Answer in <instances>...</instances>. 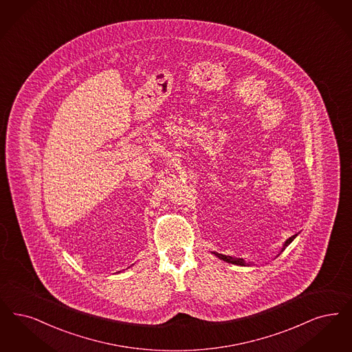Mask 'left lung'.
Wrapping results in <instances>:
<instances>
[{
    "label": "left lung",
    "mask_w": 352,
    "mask_h": 352,
    "mask_svg": "<svg viewBox=\"0 0 352 352\" xmlns=\"http://www.w3.org/2000/svg\"><path fill=\"white\" fill-rule=\"evenodd\" d=\"M297 237V234L295 236H292V237H289V239H287L284 243H283V248H281L280 253L278 254V255H280L284 250H285V248L294 241V239ZM212 254H214L219 259H221V261H224L226 263H232V265H237V266H256L254 262H246L245 259H242V258H234V256H230V255H226V254H219L216 253V252H211ZM276 255V256H278Z\"/></svg>",
    "instance_id": "left-lung-1"
}]
</instances>
